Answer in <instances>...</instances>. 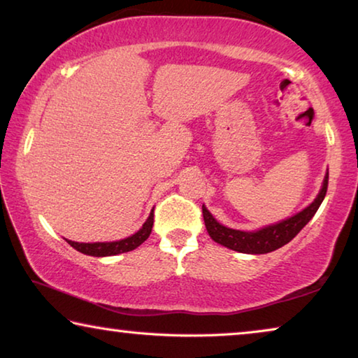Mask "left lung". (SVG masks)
Wrapping results in <instances>:
<instances>
[{
    "label": "left lung",
    "instance_id": "obj_1",
    "mask_svg": "<svg viewBox=\"0 0 358 358\" xmlns=\"http://www.w3.org/2000/svg\"><path fill=\"white\" fill-rule=\"evenodd\" d=\"M327 186H329V172L325 173L322 189L319 191L317 197L314 199V202L310 207L301 210L300 213L294 215L292 217H289V220L271 224V226L254 230V232H243V230H235L222 226V224L215 220L213 215L207 210V207L202 205L205 227H207L208 235L216 241V243L226 246L229 250L245 254L271 252L278 250V248L287 245L289 241L311 221V217L316 215L317 208L324 201L327 194Z\"/></svg>",
    "mask_w": 358,
    "mask_h": 358
}]
</instances>
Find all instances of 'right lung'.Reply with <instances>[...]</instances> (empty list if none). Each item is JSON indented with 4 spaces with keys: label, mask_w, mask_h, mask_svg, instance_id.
I'll return each instance as SVG.
<instances>
[{
    "label": "right lung",
    "mask_w": 358,
    "mask_h": 358,
    "mask_svg": "<svg viewBox=\"0 0 358 358\" xmlns=\"http://www.w3.org/2000/svg\"><path fill=\"white\" fill-rule=\"evenodd\" d=\"M153 210L148 216V220L143 222V226L137 230L134 235H131L128 238L118 240V241H102V243H77V241L68 240V243L77 250L78 252L87 254V256L94 257H106V256H117L121 252H128L136 250L137 246H141L145 240L150 237L151 229H153Z\"/></svg>",
    "instance_id": "right-lung-1"
}]
</instances>
